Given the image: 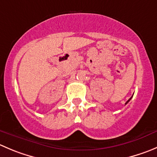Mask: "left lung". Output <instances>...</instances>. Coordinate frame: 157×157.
I'll use <instances>...</instances> for the list:
<instances>
[{
	"label": "left lung",
	"mask_w": 157,
	"mask_h": 157,
	"mask_svg": "<svg viewBox=\"0 0 157 157\" xmlns=\"http://www.w3.org/2000/svg\"><path fill=\"white\" fill-rule=\"evenodd\" d=\"M131 98H132V97H130V99H129V100H127V103H126V104H127V103H128V102H129V101H130V100H131Z\"/></svg>",
	"instance_id": "obj_1"
}]
</instances>
